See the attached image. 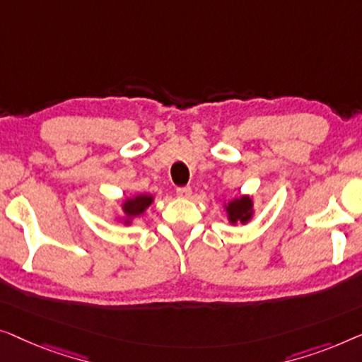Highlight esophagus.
Returning <instances> with one entry per match:
<instances>
[{"mask_svg":"<svg viewBox=\"0 0 362 362\" xmlns=\"http://www.w3.org/2000/svg\"><path fill=\"white\" fill-rule=\"evenodd\" d=\"M177 195H179L180 198H188L192 195V188L190 187H177L175 190Z\"/></svg>","mask_w":362,"mask_h":362,"instance_id":"1","label":"esophagus"}]
</instances>
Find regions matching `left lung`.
Segmentation results:
<instances>
[{
	"label": "left lung",
	"mask_w": 362,
	"mask_h": 362,
	"mask_svg": "<svg viewBox=\"0 0 362 362\" xmlns=\"http://www.w3.org/2000/svg\"><path fill=\"white\" fill-rule=\"evenodd\" d=\"M228 215H230V221L231 223H246L249 218H251V198L249 197H243V198H236L231 203H228L226 206Z\"/></svg>",
	"instance_id": "1"
}]
</instances>
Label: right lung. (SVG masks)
<instances>
[{
  "mask_svg": "<svg viewBox=\"0 0 362 362\" xmlns=\"http://www.w3.org/2000/svg\"><path fill=\"white\" fill-rule=\"evenodd\" d=\"M152 203V197L149 195H137L134 198H131L123 205V210L128 216H136V215H141L142 211L146 210L147 206H149Z\"/></svg>",
  "mask_w": 362,
  "mask_h": 362,
  "instance_id": "add662e5",
  "label": "right lung"
}]
</instances>
